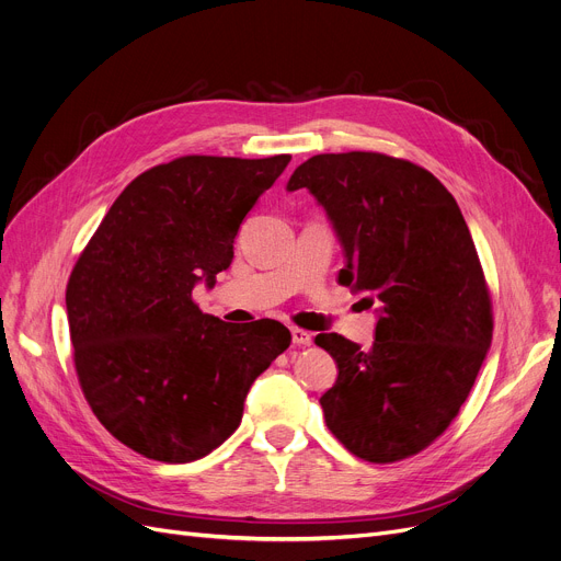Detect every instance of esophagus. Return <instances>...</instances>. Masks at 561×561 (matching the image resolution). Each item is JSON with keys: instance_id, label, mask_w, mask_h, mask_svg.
<instances>
[{"instance_id": "obj_1", "label": "esophagus", "mask_w": 561, "mask_h": 561, "mask_svg": "<svg viewBox=\"0 0 561 561\" xmlns=\"http://www.w3.org/2000/svg\"><path fill=\"white\" fill-rule=\"evenodd\" d=\"M290 339H293V343H296V345H311V341H313V336L309 332L298 330V328L290 330Z\"/></svg>"}]
</instances>
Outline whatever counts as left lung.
<instances>
[{"instance_id":"8db88e82","label":"left lung","mask_w":561,"mask_h":561,"mask_svg":"<svg viewBox=\"0 0 561 561\" xmlns=\"http://www.w3.org/2000/svg\"><path fill=\"white\" fill-rule=\"evenodd\" d=\"M300 188L343 248L339 284L377 305L373 347L316 336L339 368L320 398L325 423L366 461L416 455L459 414L491 347L473 236L432 172L387 154H316L286 184Z\"/></svg>"}]
</instances>
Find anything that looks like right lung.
Masks as SVG:
<instances>
[{
	"label": "right lung",
	"instance_id": "right-lung-1",
	"mask_svg": "<svg viewBox=\"0 0 561 561\" xmlns=\"http://www.w3.org/2000/svg\"><path fill=\"white\" fill-rule=\"evenodd\" d=\"M290 157H182L138 174L81 252L66 290L75 366L100 423L147 459L186 463L233 434L254 379L290 345L261 318L193 302Z\"/></svg>",
	"mask_w": 561,
	"mask_h": 561
}]
</instances>
